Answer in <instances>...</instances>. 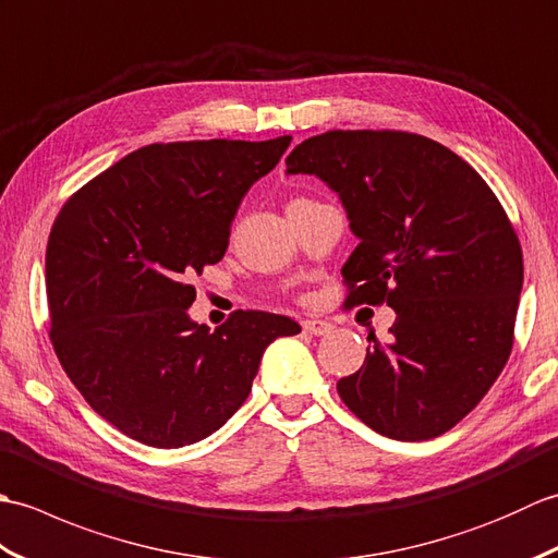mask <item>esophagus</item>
<instances>
[{
    "label": "esophagus",
    "mask_w": 558,
    "mask_h": 558,
    "mask_svg": "<svg viewBox=\"0 0 558 558\" xmlns=\"http://www.w3.org/2000/svg\"><path fill=\"white\" fill-rule=\"evenodd\" d=\"M302 328L310 336H326V333H330V330H333V324L324 322V318H306V322H302Z\"/></svg>",
    "instance_id": "34e87169"
}]
</instances>
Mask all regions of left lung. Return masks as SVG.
Returning a JSON list of instances; mask_svg holds the SVG:
<instances>
[{
  "label": "left lung",
  "mask_w": 558,
  "mask_h": 558,
  "mask_svg": "<svg viewBox=\"0 0 558 558\" xmlns=\"http://www.w3.org/2000/svg\"><path fill=\"white\" fill-rule=\"evenodd\" d=\"M286 168L322 180L348 213L360 240L342 266L348 302L396 312L338 396L396 441L441 436L513 348L523 252L499 198L453 150L405 132L318 134Z\"/></svg>",
  "instance_id": "8db88e82"
}]
</instances>
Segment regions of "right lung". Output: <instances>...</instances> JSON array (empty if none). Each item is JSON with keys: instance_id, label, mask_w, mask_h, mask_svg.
<instances>
[{"instance_id": "1", "label": "right lung", "mask_w": 558, "mask_h": 558, "mask_svg": "<svg viewBox=\"0 0 558 558\" xmlns=\"http://www.w3.org/2000/svg\"><path fill=\"white\" fill-rule=\"evenodd\" d=\"M290 141L153 144L59 210L45 256L52 345L88 405L129 438L180 448L218 432L270 342L302 330L268 312L198 326L186 286L228 252L242 198Z\"/></svg>"}]
</instances>
